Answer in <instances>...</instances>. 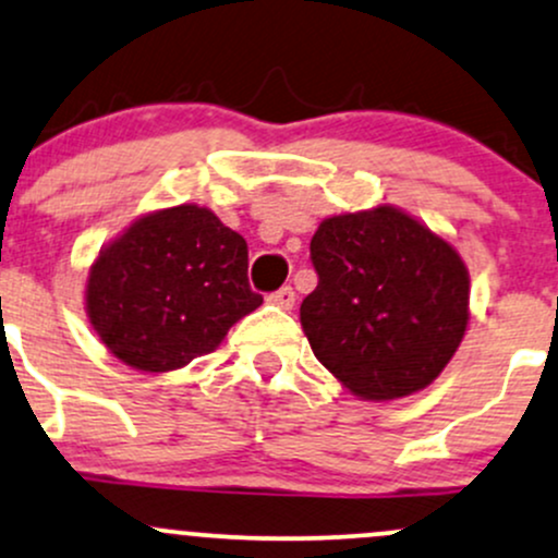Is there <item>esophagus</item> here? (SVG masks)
<instances>
[{"label":"esophagus","instance_id":"obj_1","mask_svg":"<svg viewBox=\"0 0 558 558\" xmlns=\"http://www.w3.org/2000/svg\"><path fill=\"white\" fill-rule=\"evenodd\" d=\"M269 302L280 310H291L293 304H296V293H293L291 286H283V289L269 293Z\"/></svg>","mask_w":558,"mask_h":558}]
</instances>
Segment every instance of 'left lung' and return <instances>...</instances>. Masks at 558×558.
<instances>
[{
	"label": "left lung",
	"instance_id": "left-lung-1",
	"mask_svg": "<svg viewBox=\"0 0 558 558\" xmlns=\"http://www.w3.org/2000/svg\"><path fill=\"white\" fill-rule=\"evenodd\" d=\"M317 286L302 328L326 368L365 400L428 387L469 323V272L450 243L408 214H341L310 243Z\"/></svg>",
	"mask_w": 558,
	"mask_h": 558
}]
</instances>
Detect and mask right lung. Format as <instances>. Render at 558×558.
Returning a JSON list of instances; mask_svg holds the SVG:
<instances>
[{"mask_svg": "<svg viewBox=\"0 0 558 558\" xmlns=\"http://www.w3.org/2000/svg\"><path fill=\"white\" fill-rule=\"evenodd\" d=\"M259 304L246 241L190 204L137 219L100 251L87 280V312L102 344L148 373L217 349Z\"/></svg>", "mask_w": 558, "mask_h": 558, "instance_id": "obj_1", "label": "right lung"}]
</instances>
